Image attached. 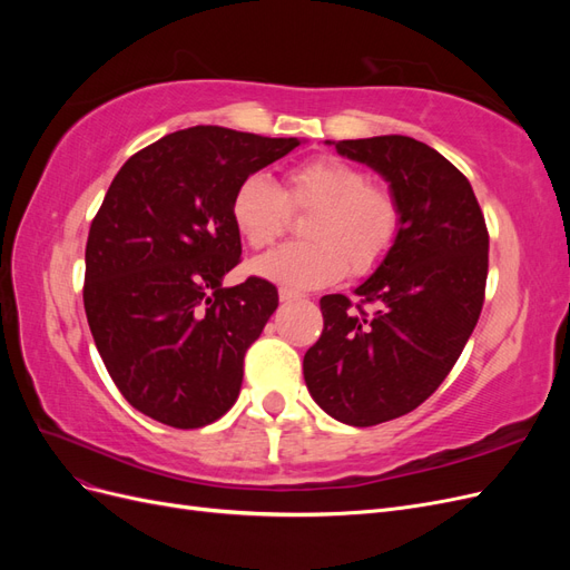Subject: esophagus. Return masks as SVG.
<instances>
[{"mask_svg":"<svg viewBox=\"0 0 570 570\" xmlns=\"http://www.w3.org/2000/svg\"><path fill=\"white\" fill-rule=\"evenodd\" d=\"M278 297H281V302H285V304H289V302H297V299H302V295H297V292H292V289H285V287H281V292H278Z\"/></svg>","mask_w":570,"mask_h":570,"instance_id":"obj_1","label":"esophagus"}]
</instances>
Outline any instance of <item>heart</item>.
Instances as JSON below:
<instances>
[{
    "label": "heart",
    "instance_id": "b5f03b06",
    "mask_svg": "<svg viewBox=\"0 0 570 570\" xmlns=\"http://www.w3.org/2000/svg\"><path fill=\"white\" fill-rule=\"evenodd\" d=\"M289 209H314L304 226L312 243L283 245L258 256V278L292 292L318 289L352 273H371L387 256L400 230V206L387 187L371 185L364 170L333 157L304 161L285 174L281 189L252 174L230 199L233 228L254 249L273 245L285 230Z\"/></svg>",
    "mask_w": 570,
    "mask_h": 570
}]
</instances>
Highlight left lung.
I'll list each match as a JSON object with an SVG mask.
<instances>
[{"instance_id":"left-lung-1","label":"left lung","mask_w":570,"mask_h":570,"mask_svg":"<svg viewBox=\"0 0 570 570\" xmlns=\"http://www.w3.org/2000/svg\"><path fill=\"white\" fill-rule=\"evenodd\" d=\"M325 145L373 168L400 206L394 245L354 289L374 308L325 295L323 335L304 354L314 402L368 428L423 404L456 364L485 297L490 237L471 183L433 147L406 135Z\"/></svg>"}]
</instances>
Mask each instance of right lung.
I'll use <instances>...</instances> for the list:
<instances>
[{"label": "right lung", "instance_id": "right-lung-1", "mask_svg": "<svg viewBox=\"0 0 570 570\" xmlns=\"http://www.w3.org/2000/svg\"><path fill=\"white\" fill-rule=\"evenodd\" d=\"M299 145L195 126L116 174L85 247L82 302L111 381L145 416L189 430L235 404L278 289L262 278L223 287L243 254L230 199L239 180Z\"/></svg>", "mask_w": 570, "mask_h": 570}]
</instances>
